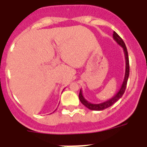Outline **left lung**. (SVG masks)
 Returning a JSON list of instances; mask_svg holds the SVG:
<instances>
[{
    "instance_id": "8db88e82",
    "label": "left lung",
    "mask_w": 147,
    "mask_h": 147,
    "mask_svg": "<svg viewBox=\"0 0 147 147\" xmlns=\"http://www.w3.org/2000/svg\"><path fill=\"white\" fill-rule=\"evenodd\" d=\"M113 39L117 42V43L118 45H120V46L123 48V51H124V55H125V76H124V79H123L121 87H120L119 90L117 92V94H116L115 96H113L111 98H110L108 100L105 101V102H102V103H98V104H92V103H90V102H88V101L84 97L83 93H82V90H81L79 92L80 101H81V103H82L85 107H87V108H89L90 110H92V111H102V110L106 109V108H109V107H111V105H113L115 102H117L119 98L123 96V95L124 94V92H125V88H126L127 81H128V78H129V55H128V51H127L126 46H125V43H124L123 40L121 39V37L116 33V32H113Z\"/></svg>"
}]
</instances>
